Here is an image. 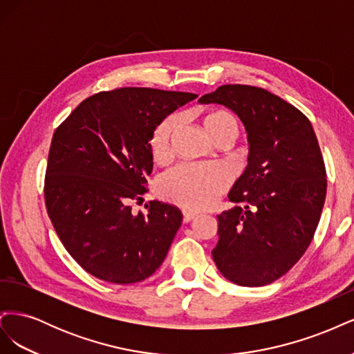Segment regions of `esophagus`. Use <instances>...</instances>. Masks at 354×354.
Masks as SVG:
<instances>
[{
	"label": "esophagus",
	"instance_id": "esophagus-1",
	"mask_svg": "<svg viewBox=\"0 0 354 354\" xmlns=\"http://www.w3.org/2000/svg\"><path fill=\"white\" fill-rule=\"evenodd\" d=\"M195 217H198V212H195V211H183V223H189V221H192L194 220Z\"/></svg>",
	"mask_w": 354,
	"mask_h": 354
}]
</instances>
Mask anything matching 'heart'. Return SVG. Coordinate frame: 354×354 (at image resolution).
Masks as SVG:
<instances>
[{"instance_id": "1", "label": "heart", "mask_w": 354, "mask_h": 354, "mask_svg": "<svg viewBox=\"0 0 354 354\" xmlns=\"http://www.w3.org/2000/svg\"><path fill=\"white\" fill-rule=\"evenodd\" d=\"M177 124L176 116H168L160 122L151 137V152L156 160L162 159L169 147V137ZM203 130L209 138L224 131L238 133V122L224 111L211 112L203 120ZM229 185L224 171L214 165L181 164L165 173L159 180V190L167 199L181 207L202 209L216 203Z\"/></svg>"}]
</instances>
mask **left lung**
Wrapping results in <instances>:
<instances>
[{"label":"left lung","mask_w":354,"mask_h":354,"mask_svg":"<svg viewBox=\"0 0 354 354\" xmlns=\"http://www.w3.org/2000/svg\"><path fill=\"white\" fill-rule=\"evenodd\" d=\"M199 103L226 106L248 142V164L229 192L245 207L217 216L214 263L233 283L269 285L301 259L322 214L326 171L315 130L292 104L251 85H221Z\"/></svg>","instance_id":"1"}]
</instances>
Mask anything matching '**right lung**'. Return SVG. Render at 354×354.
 Instances as JSON below:
<instances>
[{"label": "right lung", "mask_w": 354, "mask_h": 354, "mask_svg": "<svg viewBox=\"0 0 354 354\" xmlns=\"http://www.w3.org/2000/svg\"><path fill=\"white\" fill-rule=\"evenodd\" d=\"M198 94L124 87L85 99L53 136L46 205L56 233L85 272L104 282L147 279L164 263L183 216L142 199L155 128Z\"/></svg>", "instance_id": "obj_1"}]
</instances>
